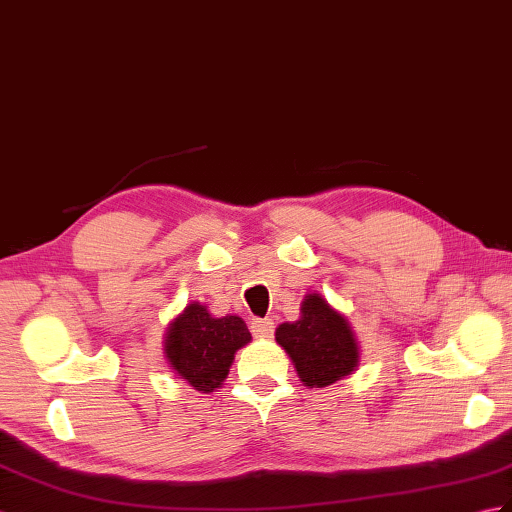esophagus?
<instances>
[{
	"label": "esophagus",
	"instance_id": "obj_1",
	"mask_svg": "<svg viewBox=\"0 0 512 512\" xmlns=\"http://www.w3.org/2000/svg\"><path fill=\"white\" fill-rule=\"evenodd\" d=\"M251 331L257 338H272V334H275V323L268 318H255L251 323Z\"/></svg>",
	"mask_w": 512,
	"mask_h": 512
}]
</instances>
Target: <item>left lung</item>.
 <instances>
[{
	"label": "left lung",
	"instance_id": "1",
	"mask_svg": "<svg viewBox=\"0 0 512 512\" xmlns=\"http://www.w3.org/2000/svg\"><path fill=\"white\" fill-rule=\"evenodd\" d=\"M275 340L290 355L296 375L307 388L336 384L360 366V344L347 316L318 292L305 294L299 320L281 323Z\"/></svg>",
	"mask_w": 512,
	"mask_h": 512
}]
</instances>
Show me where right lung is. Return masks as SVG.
Instances as JSON below:
<instances>
[{
  "label": "right lung",
  "instance_id": "right-lung-1",
  "mask_svg": "<svg viewBox=\"0 0 512 512\" xmlns=\"http://www.w3.org/2000/svg\"><path fill=\"white\" fill-rule=\"evenodd\" d=\"M251 331L240 316H213L207 305L189 301L163 336V358L194 390L213 392L222 386L235 353L251 342Z\"/></svg>",
  "mask_w": 512,
  "mask_h": 512
}]
</instances>
